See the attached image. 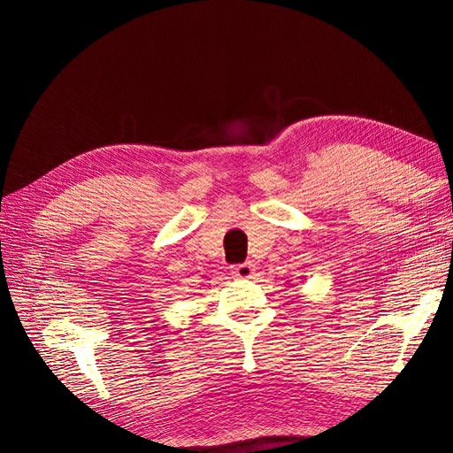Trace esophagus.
I'll use <instances>...</instances> for the list:
<instances>
[{"label": "esophagus", "instance_id": "obj_1", "mask_svg": "<svg viewBox=\"0 0 453 453\" xmlns=\"http://www.w3.org/2000/svg\"><path fill=\"white\" fill-rule=\"evenodd\" d=\"M253 272H255L253 263H242V265L232 266L230 273H232V278H236V280H248L253 276Z\"/></svg>", "mask_w": 453, "mask_h": 453}]
</instances>
